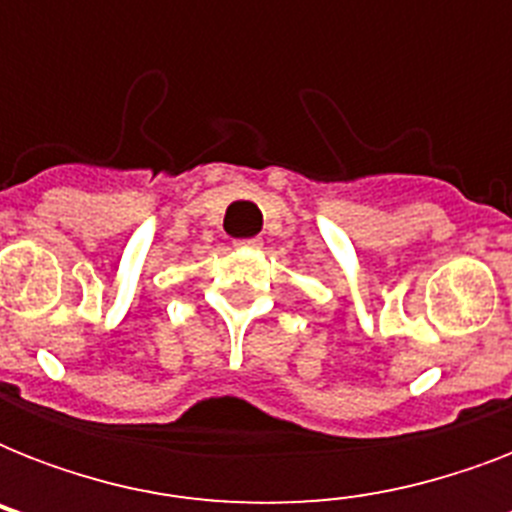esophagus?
Here are the masks:
<instances>
[{
    "label": "esophagus",
    "instance_id": "esophagus-1",
    "mask_svg": "<svg viewBox=\"0 0 512 512\" xmlns=\"http://www.w3.org/2000/svg\"><path fill=\"white\" fill-rule=\"evenodd\" d=\"M236 247H260V239H241V241H233Z\"/></svg>",
    "mask_w": 512,
    "mask_h": 512
}]
</instances>
